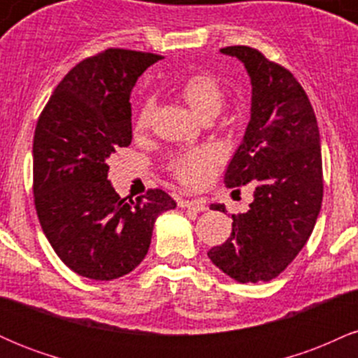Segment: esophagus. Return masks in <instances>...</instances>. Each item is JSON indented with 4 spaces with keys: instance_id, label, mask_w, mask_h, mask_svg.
Returning a JSON list of instances; mask_svg holds the SVG:
<instances>
[{
    "instance_id": "esophagus-1",
    "label": "esophagus",
    "mask_w": 358,
    "mask_h": 358,
    "mask_svg": "<svg viewBox=\"0 0 358 358\" xmlns=\"http://www.w3.org/2000/svg\"><path fill=\"white\" fill-rule=\"evenodd\" d=\"M180 207L188 208L193 212H205L207 210V205L202 200H180Z\"/></svg>"
}]
</instances>
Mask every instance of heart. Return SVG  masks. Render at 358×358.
Returning a JSON list of instances; mask_svg holds the SVG:
<instances>
[{
	"label": "heart",
	"mask_w": 358,
	"mask_h": 358,
	"mask_svg": "<svg viewBox=\"0 0 358 358\" xmlns=\"http://www.w3.org/2000/svg\"><path fill=\"white\" fill-rule=\"evenodd\" d=\"M180 96L200 119L215 116L224 102V90H222L220 82L210 73H195V76L188 77L180 87ZM151 109H153V104L146 102L139 110L136 117L138 129L146 127ZM219 159L220 156L213 148L193 150L175 158L171 163V171L178 182L190 188H200L210 182Z\"/></svg>",
	"instance_id": "obj_1"
}]
</instances>
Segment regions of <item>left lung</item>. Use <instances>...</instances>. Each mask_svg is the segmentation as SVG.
<instances>
[{
	"label": "left lung",
	"instance_id": "8db88e82",
	"mask_svg": "<svg viewBox=\"0 0 358 358\" xmlns=\"http://www.w3.org/2000/svg\"><path fill=\"white\" fill-rule=\"evenodd\" d=\"M220 53L241 60L252 85L249 124L224 183L236 190L250 183L254 200L248 212L232 215L231 237L207 254L234 281H271L305 248L322 208L320 131L293 73L256 48L227 47ZM212 210L225 207L212 205Z\"/></svg>",
	"mask_w": 358,
	"mask_h": 358
}]
</instances>
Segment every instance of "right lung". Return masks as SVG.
Listing matches in <instances>:
<instances>
[{"mask_svg": "<svg viewBox=\"0 0 358 358\" xmlns=\"http://www.w3.org/2000/svg\"><path fill=\"white\" fill-rule=\"evenodd\" d=\"M155 53L109 48L77 64L36 122L34 195L40 225L67 268L110 281L145 259L155 220L176 202L163 190L121 199L108 159L133 139L129 96Z\"/></svg>", "mask_w": 358, "mask_h": 358, "instance_id": "1", "label": "right lung"}]
</instances>
